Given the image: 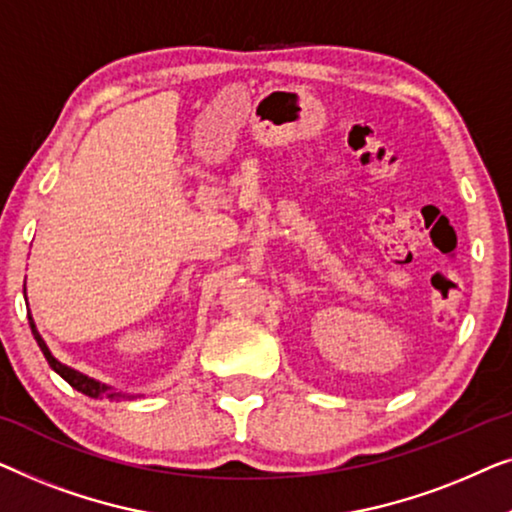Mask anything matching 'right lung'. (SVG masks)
Returning <instances> with one entry per match:
<instances>
[{"label":"right lung","mask_w":512,"mask_h":512,"mask_svg":"<svg viewBox=\"0 0 512 512\" xmlns=\"http://www.w3.org/2000/svg\"><path fill=\"white\" fill-rule=\"evenodd\" d=\"M23 294H25V287H23ZM27 320H30L32 334H34V338H37V343H39V348H41V352H43V357L48 359L50 369H53V371L57 373V376H62L64 380H67V383H69L71 387H74V390H78L81 394H85V397H92V399H99V397H109V399H134V397H136V394H125V392L113 390L111 385L99 383V380L85 376V373L71 369V366H67V364H62L60 359L53 357V352H50L46 341H43V338H41L37 325H34V318H32L30 311H27Z\"/></svg>","instance_id":"1"}]
</instances>
